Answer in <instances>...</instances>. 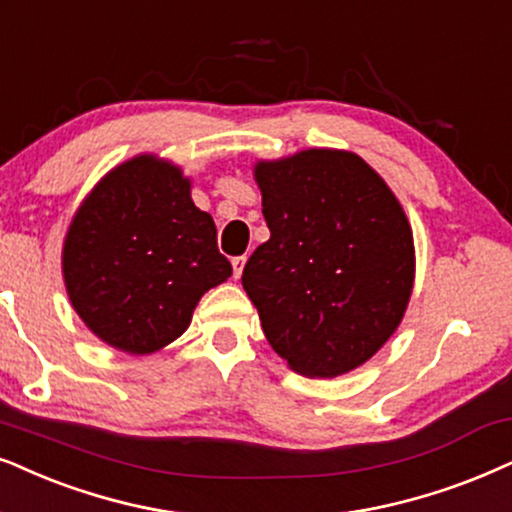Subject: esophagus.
<instances>
[{
  "label": "esophagus",
  "instance_id": "34e87169",
  "mask_svg": "<svg viewBox=\"0 0 512 512\" xmlns=\"http://www.w3.org/2000/svg\"><path fill=\"white\" fill-rule=\"evenodd\" d=\"M231 264H234V276L241 278L243 269H245V257L243 255L241 257H234V260H231Z\"/></svg>",
  "mask_w": 512,
  "mask_h": 512
}]
</instances>
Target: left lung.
<instances>
[{
    "instance_id": "1",
    "label": "left lung",
    "mask_w": 512,
    "mask_h": 512,
    "mask_svg": "<svg viewBox=\"0 0 512 512\" xmlns=\"http://www.w3.org/2000/svg\"><path fill=\"white\" fill-rule=\"evenodd\" d=\"M269 241L243 288L269 345L295 373L338 378L392 338L416 281L413 231L385 179L352 151L257 160Z\"/></svg>"
}]
</instances>
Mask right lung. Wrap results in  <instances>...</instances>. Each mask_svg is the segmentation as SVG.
<instances>
[{"instance_id":"1","label":"right lung","mask_w":512,"mask_h":512,"mask_svg":"<svg viewBox=\"0 0 512 512\" xmlns=\"http://www.w3.org/2000/svg\"><path fill=\"white\" fill-rule=\"evenodd\" d=\"M68 300L84 326L120 352H158L189 328L193 309L231 276L217 226L172 160L139 153L96 181L61 250Z\"/></svg>"}]
</instances>
